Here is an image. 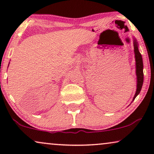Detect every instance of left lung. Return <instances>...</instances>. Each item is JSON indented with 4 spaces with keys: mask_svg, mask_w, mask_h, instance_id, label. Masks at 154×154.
Listing matches in <instances>:
<instances>
[{
    "mask_svg": "<svg viewBox=\"0 0 154 154\" xmlns=\"http://www.w3.org/2000/svg\"><path fill=\"white\" fill-rule=\"evenodd\" d=\"M133 44H134V58H135V65H136V75H137V90L133 97V101L136 97L140 94L142 90L143 82H144V73H143V61L142 54H140L138 48V43L133 38Z\"/></svg>",
    "mask_w": 154,
    "mask_h": 154,
    "instance_id": "1",
    "label": "left lung"
}]
</instances>
